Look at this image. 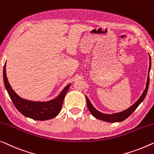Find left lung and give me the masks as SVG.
I'll use <instances>...</instances> for the list:
<instances>
[{
	"label": "left lung",
	"instance_id": "left-lung-1",
	"mask_svg": "<svg viewBox=\"0 0 154 154\" xmlns=\"http://www.w3.org/2000/svg\"><path fill=\"white\" fill-rule=\"evenodd\" d=\"M149 59H150V62H149V74H148V78H147V81H146V88L144 91L142 93V94L139 99L135 102V103L132 106L130 107V108L127 109V110L123 111V112H118V113H115V114L112 115H107V114H103V113H101L99 112V111L96 110L94 108L89 99L88 98L87 96L86 97V99H87V104H88V108L90 110V112H91L94 117L97 118L98 119L100 120H103V121L105 122H122L124 120H125L126 118H128L129 116H130L132 113L134 112V111L136 110V108L138 107V106L143 101V100L145 98L146 93H147L148 91V88H149V71H150L151 69V56L149 55Z\"/></svg>",
	"mask_w": 154,
	"mask_h": 154
}]
</instances>
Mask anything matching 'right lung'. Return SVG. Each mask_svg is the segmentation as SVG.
Here are the masks:
<instances>
[{
	"instance_id": "right-lung-1",
	"label": "right lung",
	"mask_w": 154,
	"mask_h": 154,
	"mask_svg": "<svg viewBox=\"0 0 154 154\" xmlns=\"http://www.w3.org/2000/svg\"><path fill=\"white\" fill-rule=\"evenodd\" d=\"M5 64L6 62L3 69L4 84L12 103L22 115L32 119L44 121V120L52 119L59 114L61 110L64 96L67 92L71 84H69L64 88L60 94L56 99L51 101L47 102L28 101L18 96L11 88L6 75Z\"/></svg>"
}]
</instances>
